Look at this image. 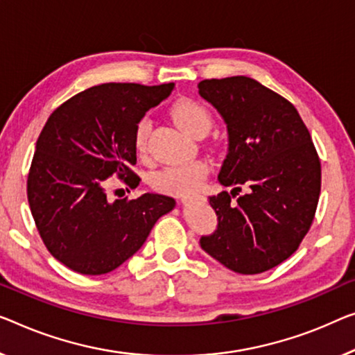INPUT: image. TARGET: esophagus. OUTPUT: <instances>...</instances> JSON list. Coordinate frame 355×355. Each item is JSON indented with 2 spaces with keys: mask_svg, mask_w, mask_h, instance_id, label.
<instances>
[{
  "mask_svg": "<svg viewBox=\"0 0 355 355\" xmlns=\"http://www.w3.org/2000/svg\"><path fill=\"white\" fill-rule=\"evenodd\" d=\"M189 199H191V198H189V196H182V198H180V202H182V204H187Z\"/></svg>",
  "mask_w": 355,
  "mask_h": 355,
  "instance_id": "obj_1",
  "label": "esophagus"
}]
</instances>
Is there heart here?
Wrapping results in <instances>:
<instances>
[{"mask_svg": "<svg viewBox=\"0 0 355 355\" xmlns=\"http://www.w3.org/2000/svg\"><path fill=\"white\" fill-rule=\"evenodd\" d=\"M171 114L175 123L193 137H204L214 124L209 108L196 98L182 97L175 100L171 107ZM150 130L151 121L148 116H144L134 130V148L140 157L146 155ZM205 175H207V166L202 161L175 162L153 173L151 184L159 193L183 196L198 189Z\"/></svg>", "mask_w": 355, "mask_h": 355, "instance_id": "1", "label": "heart"}]
</instances>
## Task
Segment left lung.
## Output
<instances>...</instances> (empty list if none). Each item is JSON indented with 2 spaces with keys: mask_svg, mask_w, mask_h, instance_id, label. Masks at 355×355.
<instances>
[{
  "mask_svg": "<svg viewBox=\"0 0 355 355\" xmlns=\"http://www.w3.org/2000/svg\"><path fill=\"white\" fill-rule=\"evenodd\" d=\"M198 87L228 127L218 182L232 187L209 198L218 225L200 247L231 271L264 272L295 253L313 225L319 156L293 105L255 79H204Z\"/></svg>",
  "mask_w": 355,
  "mask_h": 355,
  "instance_id": "left-lung-1",
  "label": "left lung"
}]
</instances>
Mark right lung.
<instances>
[{"label":"right lung","mask_w":355,"mask_h":355,"mask_svg":"<svg viewBox=\"0 0 355 355\" xmlns=\"http://www.w3.org/2000/svg\"><path fill=\"white\" fill-rule=\"evenodd\" d=\"M175 84L107 83L62 103L42 127L26 180V196L51 255L71 271L100 276L140 250L153 226L175 207L168 196L145 193L110 202L107 180L130 188L140 177L134 130Z\"/></svg>","instance_id":"add662e5"}]
</instances>
